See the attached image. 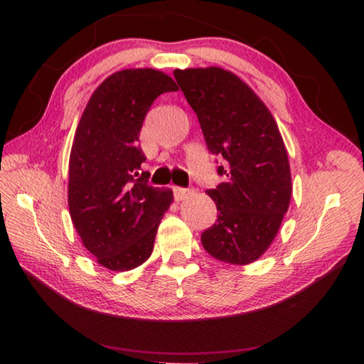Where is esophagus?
<instances>
[{"mask_svg":"<svg viewBox=\"0 0 364 364\" xmlns=\"http://www.w3.org/2000/svg\"><path fill=\"white\" fill-rule=\"evenodd\" d=\"M173 194H175V199H176L178 202H180V200L188 199L189 194H191V191L186 189V188H178V186H175V188H173Z\"/></svg>","mask_w":364,"mask_h":364,"instance_id":"esophagus-1","label":"esophagus"}]
</instances>
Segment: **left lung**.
Wrapping results in <instances>:
<instances>
[{"label": "left lung", "instance_id": "left-lung-1", "mask_svg": "<svg viewBox=\"0 0 364 364\" xmlns=\"http://www.w3.org/2000/svg\"><path fill=\"white\" fill-rule=\"evenodd\" d=\"M178 85L199 119L207 147L225 164V181L205 191L217 221L200 242L213 258L249 264L268 250L289 208L292 178L278 123L255 91L221 67L176 69Z\"/></svg>", "mask_w": 364, "mask_h": 364}]
</instances>
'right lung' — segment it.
Segmentation results:
<instances>
[{
  "mask_svg": "<svg viewBox=\"0 0 364 364\" xmlns=\"http://www.w3.org/2000/svg\"><path fill=\"white\" fill-rule=\"evenodd\" d=\"M178 91L156 69H123L91 95L69 159L67 200L85 249L110 271H130L151 257L173 191L154 188L141 173L139 132L152 102Z\"/></svg>",
  "mask_w": 364,
  "mask_h": 364,
  "instance_id": "right-lung-1",
  "label": "right lung"
}]
</instances>
